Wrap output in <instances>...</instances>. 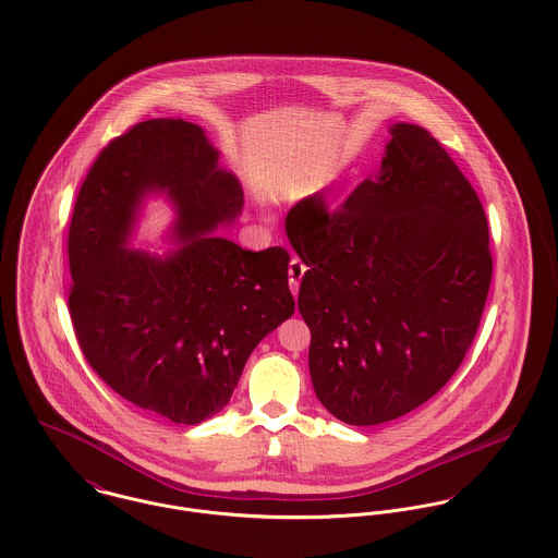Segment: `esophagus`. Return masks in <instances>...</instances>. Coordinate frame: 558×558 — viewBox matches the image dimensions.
I'll return each instance as SVG.
<instances>
[{
	"label": "esophagus",
	"instance_id": "1",
	"mask_svg": "<svg viewBox=\"0 0 558 558\" xmlns=\"http://www.w3.org/2000/svg\"><path fill=\"white\" fill-rule=\"evenodd\" d=\"M304 271H306V265L298 256H293L289 263V284H291L293 295H298V291H300V280H302Z\"/></svg>",
	"mask_w": 558,
	"mask_h": 558
}]
</instances>
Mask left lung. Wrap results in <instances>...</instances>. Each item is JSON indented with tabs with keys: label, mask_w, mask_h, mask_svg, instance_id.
Here are the masks:
<instances>
[{
	"label": "left lung",
	"mask_w": 558,
	"mask_h": 558,
	"mask_svg": "<svg viewBox=\"0 0 558 558\" xmlns=\"http://www.w3.org/2000/svg\"><path fill=\"white\" fill-rule=\"evenodd\" d=\"M287 235L308 265L298 308L323 407L374 426L440 391L475 340L493 252L477 192L433 134L393 125L376 182L333 209L298 203Z\"/></svg>",
	"instance_id": "1"
}]
</instances>
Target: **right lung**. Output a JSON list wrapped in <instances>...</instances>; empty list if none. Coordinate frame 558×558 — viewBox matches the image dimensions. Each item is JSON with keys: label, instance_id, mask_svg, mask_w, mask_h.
<instances>
[{"label": "right lung", "instance_id": "right-lung-1", "mask_svg": "<svg viewBox=\"0 0 558 558\" xmlns=\"http://www.w3.org/2000/svg\"><path fill=\"white\" fill-rule=\"evenodd\" d=\"M147 189L174 196L187 235L165 259L123 250ZM242 205L238 180L184 120L128 128L76 194L68 310L78 347L116 393L175 424L227 407L254 347L295 310L287 250L250 252L211 235Z\"/></svg>", "mask_w": 558, "mask_h": 558}]
</instances>
